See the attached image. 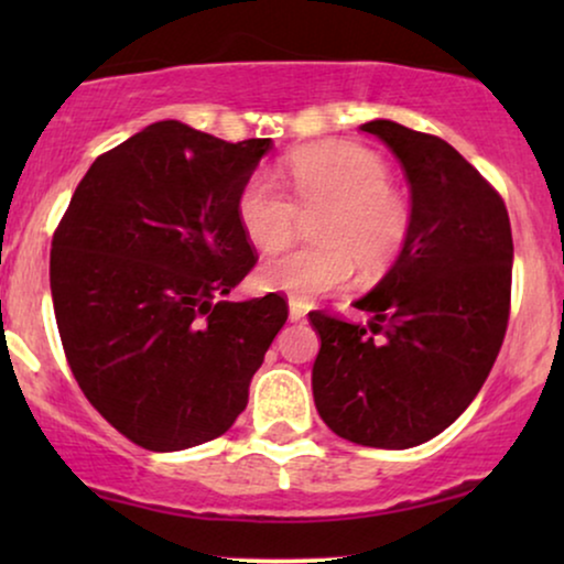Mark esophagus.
Instances as JSON below:
<instances>
[{
  "label": "esophagus",
  "instance_id": "1",
  "mask_svg": "<svg viewBox=\"0 0 564 564\" xmlns=\"http://www.w3.org/2000/svg\"><path fill=\"white\" fill-rule=\"evenodd\" d=\"M290 321L292 323H297V321H303L305 318V313H307V305L303 303V300H297V297H290Z\"/></svg>",
  "mask_w": 564,
  "mask_h": 564
}]
</instances>
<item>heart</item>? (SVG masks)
Here are the masks:
<instances>
[{"label": "heart", "mask_w": 564, "mask_h": 564, "mask_svg": "<svg viewBox=\"0 0 564 564\" xmlns=\"http://www.w3.org/2000/svg\"><path fill=\"white\" fill-rule=\"evenodd\" d=\"M288 176L297 208L261 174L238 192L241 230L264 251L290 241L297 210L323 213L313 228L315 246L280 251L259 267L264 288L311 300L346 284L354 267L369 276L395 261L411 230V213L390 187V166L380 156L346 143L318 145L295 153Z\"/></svg>", "instance_id": "heart-1"}]
</instances>
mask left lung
Masks as SVG:
<instances>
[{
    "label": "left lung",
    "mask_w": 564,
    "mask_h": 564,
    "mask_svg": "<svg viewBox=\"0 0 564 564\" xmlns=\"http://www.w3.org/2000/svg\"><path fill=\"white\" fill-rule=\"evenodd\" d=\"M411 184V230L395 264L354 307L367 326L311 313L321 336L313 400L336 436L419 446L465 413L503 344L513 238L503 199L449 143L392 120L361 126Z\"/></svg>",
    "instance_id": "1"
}]
</instances>
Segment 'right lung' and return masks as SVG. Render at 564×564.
<instances>
[{
    "instance_id": "add662e5",
    "label": "right lung",
    "mask_w": 564,
    "mask_h": 564,
    "mask_svg": "<svg viewBox=\"0 0 564 564\" xmlns=\"http://www.w3.org/2000/svg\"><path fill=\"white\" fill-rule=\"evenodd\" d=\"M272 138L228 143L161 120L99 156L53 236L51 295L68 367L130 442L182 452L234 426L288 321L280 295L220 300L253 251L238 192Z\"/></svg>"
}]
</instances>
